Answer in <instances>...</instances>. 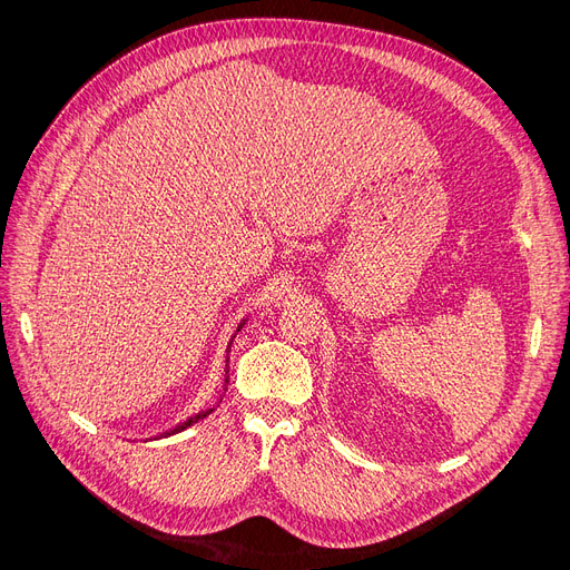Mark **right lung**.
Returning a JSON list of instances; mask_svg holds the SVG:
<instances>
[{
  "label": "right lung",
  "instance_id": "1",
  "mask_svg": "<svg viewBox=\"0 0 570 570\" xmlns=\"http://www.w3.org/2000/svg\"><path fill=\"white\" fill-rule=\"evenodd\" d=\"M245 323H239L237 325V333H239V327H243ZM235 337V335H233ZM230 344H233V340L228 342V348H230ZM228 363V361H226ZM226 374H228V367H226ZM228 381V379H226ZM215 409H207V411H200V413H196V415H191V417H187V421L185 423H179V425H175L173 430H168V432H164V434H159V436H155V439H166V436H170V434H177V432H183V430H187V428H191L194 423H198L200 421V417H205V415H209V413H213Z\"/></svg>",
  "mask_w": 570,
  "mask_h": 570
}]
</instances>
